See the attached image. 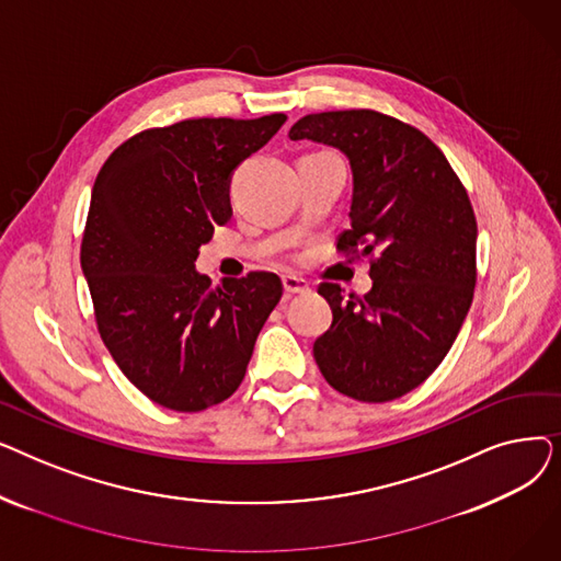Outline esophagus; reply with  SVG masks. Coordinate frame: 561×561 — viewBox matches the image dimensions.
I'll use <instances>...</instances> for the list:
<instances>
[{
	"mask_svg": "<svg viewBox=\"0 0 561 561\" xmlns=\"http://www.w3.org/2000/svg\"><path fill=\"white\" fill-rule=\"evenodd\" d=\"M282 284H284V293H286V296H305V293H309V284H307L305 279H300V277L286 275V277L282 279Z\"/></svg>",
	"mask_w": 561,
	"mask_h": 561,
	"instance_id": "1",
	"label": "esophagus"
}]
</instances>
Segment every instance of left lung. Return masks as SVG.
<instances>
[{
  "label": "left lung",
  "mask_w": 561,
  "mask_h": 561,
  "mask_svg": "<svg viewBox=\"0 0 561 561\" xmlns=\"http://www.w3.org/2000/svg\"><path fill=\"white\" fill-rule=\"evenodd\" d=\"M290 140L325 142L350 159V229L336 250L370 259L373 288L341 296L322 282L332 328L313 357L339 393L389 402L436 370L473 302L478 222L446 154L416 127L370 108L311 113Z\"/></svg>",
  "instance_id": "1"
}]
</instances>
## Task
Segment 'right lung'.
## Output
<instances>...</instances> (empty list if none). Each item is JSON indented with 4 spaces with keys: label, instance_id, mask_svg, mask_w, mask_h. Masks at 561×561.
<instances>
[{
    "label": "right lung",
    "instance_id": "1",
    "mask_svg": "<svg viewBox=\"0 0 561 561\" xmlns=\"http://www.w3.org/2000/svg\"><path fill=\"white\" fill-rule=\"evenodd\" d=\"M284 123L273 113L145 129L98 174L81 241L98 330L131 385L165 409L193 414L239 389L282 298L275 273L214 288L195 259L231 216V172Z\"/></svg>",
    "mask_w": 561,
    "mask_h": 561
}]
</instances>
